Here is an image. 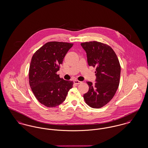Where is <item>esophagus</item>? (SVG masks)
Here are the masks:
<instances>
[{
  "mask_svg": "<svg viewBox=\"0 0 148 148\" xmlns=\"http://www.w3.org/2000/svg\"><path fill=\"white\" fill-rule=\"evenodd\" d=\"M73 82L76 85H79V84H81L82 83L81 81H78V80H75Z\"/></svg>",
  "mask_w": 148,
  "mask_h": 148,
  "instance_id": "1",
  "label": "esophagus"
}]
</instances>
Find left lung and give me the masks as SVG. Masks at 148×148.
Masks as SVG:
<instances>
[{
	"mask_svg": "<svg viewBox=\"0 0 148 148\" xmlns=\"http://www.w3.org/2000/svg\"><path fill=\"white\" fill-rule=\"evenodd\" d=\"M90 66L96 67V82H87L88 91L84 98L91 108L98 109L113 98L119 85L121 67L115 52L106 44L97 41L81 43Z\"/></svg>",
	"mask_w": 148,
	"mask_h": 148,
	"instance_id": "1",
	"label": "left lung"
}]
</instances>
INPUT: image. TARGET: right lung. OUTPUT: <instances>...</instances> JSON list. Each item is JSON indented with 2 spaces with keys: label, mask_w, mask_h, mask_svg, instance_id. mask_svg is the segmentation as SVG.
<instances>
[{
  "label": "right lung",
  "mask_w": 148,
  "mask_h": 148,
  "mask_svg": "<svg viewBox=\"0 0 148 148\" xmlns=\"http://www.w3.org/2000/svg\"><path fill=\"white\" fill-rule=\"evenodd\" d=\"M73 45L61 42H47L32 58L29 85L36 99L46 107L53 108L61 104L73 87V81L64 80L57 74Z\"/></svg>",
  "instance_id": "1"
}]
</instances>
